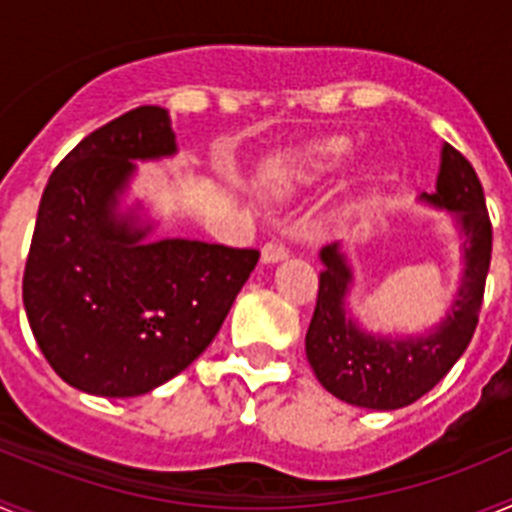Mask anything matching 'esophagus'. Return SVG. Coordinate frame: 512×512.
Segmentation results:
<instances>
[{
  "instance_id": "34e87169",
  "label": "esophagus",
  "mask_w": 512,
  "mask_h": 512,
  "mask_svg": "<svg viewBox=\"0 0 512 512\" xmlns=\"http://www.w3.org/2000/svg\"><path fill=\"white\" fill-rule=\"evenodd\" d=\"M287 256L289 251L282 243H266V246L261 248V261H264V264H279V261H284Z\"/></svg>"
}]
</instances>
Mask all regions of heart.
<instances>
[{
	"mask_svg": "<svg viewBox=\"0 0 512 512\" xmlns=\"http://www.w3.org/2000/svg\"><path fill=\"white\" fill-rule=\"evenodd\" d=\"M354 161V146L343 138H330L284 153L274 158L266 169V182L274 189H297L312 184L328 182L333 176L343 174Z\"/></svg>",
	"mask_w": 512,
	"mask_h": 512,
	"instance_id": "b5f03b06",
	"label": "heart"
}]
</instances>
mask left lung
I'll list each match as a JSON object with an SVG mask.
<instances>
[{
    "label": "left lung",
    "mask_w": 512,
    "mask_h": 512,
    "mask_svg": "<svg viewBox=\"0 0 512 512\" xmlns=\"http://www.w3.org/2000/svg\"><path fill=\"white\" fill-rule=\"evenodd\" d=\"M423 205L451 212L461 238V282L449 310L423 333L382 336L354 318L348 297L354 269L341 241L320 248L318 305L305 336L307 361L330 395L369 410H397L431 392L467 351L485 297L492 256V225L485 192L472 164L443 143L436 192Z\"/></svg>",
    "instance_id": "left-lung-1"
}]
</instances>
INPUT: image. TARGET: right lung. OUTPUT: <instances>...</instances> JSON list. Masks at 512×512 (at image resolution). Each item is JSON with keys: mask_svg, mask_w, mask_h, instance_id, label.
Returning <instances> with one entry per match:
<instances>
[{"mask_svg": "<svg viewBox=\"0 0 512 512\" xmlns=\"http://www.w3.org/2000/svg\"><path fill=\"white\" fill-rule=\"evenodd\" d=\"M164 107L107 122L48 179L22 302L53 372L97 397H138L184 372L217 336L259 261L253 248L153 238L143 205L122 210L138 161L176 156Z\"/></svg>", "mask_w": 512, "mask_h": 512, "instance_id": "add662e5", "label": "right lung"}]
</instances>
